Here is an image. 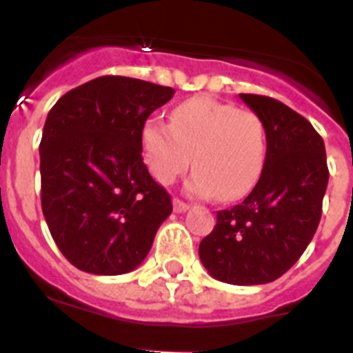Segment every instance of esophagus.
Returning <instances> with one entry per match:
<instances>
[{
  "instance_id": "esophagus-1",
  "label": "esophagus",
  "mask_w": 353,
  "mask_h": 353,
  "mask_svg": "<svg viewBox=\"0 0 353 353\" xmlns=\"http://www.w3.org/2000/svg\"><path fill=\"white\" fill-rule=\"evenodd\" d=\"M173 210L176 212V214H182V212L189 210V205H187L185 201H182V199L174 198L173 199Z\"/></svg>"
}]
</instances>
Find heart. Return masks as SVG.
<instances>
[{
  "mask_svg": "<svg viewBox=\"0 0 353 353\" xmlns=\"http://www.w3.org/2000/svg\"><path fill=\"white\" fill-rule=\"evenodd\" d=\"M141 145L146 166L159 183H173L192 161L189 189L223 201L242 198L256 185L267 155L261 118L251 109H236L210 97L176 105L171 123L146 120Z\"/></svg>",
  "mask_w": 353,
  "mask_h": 353,
  "instance_id": "heart-1",
  "label": "heart"
}]
</instances>
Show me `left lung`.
I'll use <instances>...</instances> for the list:
<instances>
[{
  "instance_id": "1",
  "label": "left lung",
  "mask_w": 353,
  "mask_h": 353,
  "mask_svg": "<svg viewBox=\"0 0 353 353\" xmlns=\"http://www.w3.org/2000/svg\"><path fill=\"white\" fill-rule=\"evenodd\" d=\"M261 118L267 155L248 198L217 212L199 258L217 281L251 286L276 281L316 233L329 182L325 145L310 121L272 97L240 93Z\"/></svg>"
}]
</instances>
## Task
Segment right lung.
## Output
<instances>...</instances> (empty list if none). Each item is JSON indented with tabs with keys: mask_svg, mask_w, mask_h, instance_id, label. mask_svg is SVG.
Wrapping results in <instances>:
<instances>
[{
	"mask_svg": "<svg viewBox=\"0 0 353 353\" xmlns=\"http://www.w3.org/2000/svg\"><path fill=\"white\" fill-rule=\"evenodd\" d=\"M173 93L148 81L102 76L49 111L40 141L42 212L58 249L83 272L136 269L173 210L141 157L143 125Z\"/></svg>",
	"mask_w": 353,
	"mask_h": 353,
	"instance_id": "add662e5",
	"label": "right lung"
}]
</instances>
